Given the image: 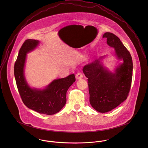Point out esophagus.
Segmentation results:
<instances>
[{
    "instance_id": "34e87169",
    "label": "esophagus",
    "mask_w": 148,
    "mask_h": 148,
    "mask_svg": "<svg viewBox=\"0 0 148 148\" xmlns=\"http://www.w3.org/2000/svg\"><path fill=\"white\" fill-rule=\"evenodd\" d=\"M83 75L81 73V72H78L76 75V78L77 80H80L83 78Z\"/></svg>"
}]
</instances>
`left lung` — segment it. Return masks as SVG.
Masks as SVG:
<instances>
[{
	"label": "left lung",
	"instance_id": "1",
	"mask_svg": "<svg viewBox=\"0 0 148 148\" xmlns=\"http://www.w3.org/2000/svg\"><path fill=\"white\" fill-rule=\"evenodd\" d=\"M103 38H106L107 44L114 48L115 56L123 63L112 72L101 62L104 56L85 65L83 71L88 78L90 105L97 112L106 113L127 99L132 80L133 62L129 52L117 36L106 32Z\"/></svg>",
	"mask_w": 148,
	"mask_h": 148
}]
</instances>
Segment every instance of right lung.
Listing matches in <instances>:
<instances>
[{
  "instance_id": "1",
  "label": "right lung",
  "mask_w": 148,
  "mask_h": 148,
  "mask_svg": "<svg viewBox=\"0 0 148 148\" xmlns=\"http://www.w3.org/2000/svg\"><path fill=\"white\" fill-rule=\"evenodd\" d=\"M39 41L27 39L23 44L14 65L16 85L25 106L39 113L48 115L59 112L65 105L68 88L75 82L74 74L52 81L44 89L32 88L25 78L24 69L27 53L35 49Z\"/></svg>"
}]
</instances>
